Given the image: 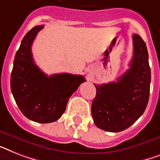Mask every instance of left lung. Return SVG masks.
Wrapping results in <instances>:
<instances>
[{"instance_id": "obj_1", "label": "left lung", "mask_w": 160, "mask_h": 160, "mask_svg": "<svg viewBox=\"0 0 160 160\" xmlns=\"http://www.w3.org/2000/svg\"><path fill=\"white\" fill-rule=\"evenodd\" d=\"M133 58L130 68L117 82L95 84L91 112L95 125L110 132L127 129L145 112L149 101L151 74L145 42L132 35Z\"/></svg>"}]
</instances>
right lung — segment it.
I'll use <instances>...</instances> for the list:
<instances>
[{
  "mask_svg": "<svg viewBox=\"0 0 160 160\" xmlns=\"http://www.w3.org/2000/svg\"><path fill=\"white\" fill-rule=\"evenodd\" d=\"M43 25L33 27L22 40L14 60L10 88L19 110L29 120L53 122L64 113L71 94L85 81L68 73L48 76L34 63L32 44Z\"/></svg>",
  "mask_w": 160,
  "mask_h": 160,
  "instance_id": "add662e5",
  "label": "right lung"
}]
</instances>
